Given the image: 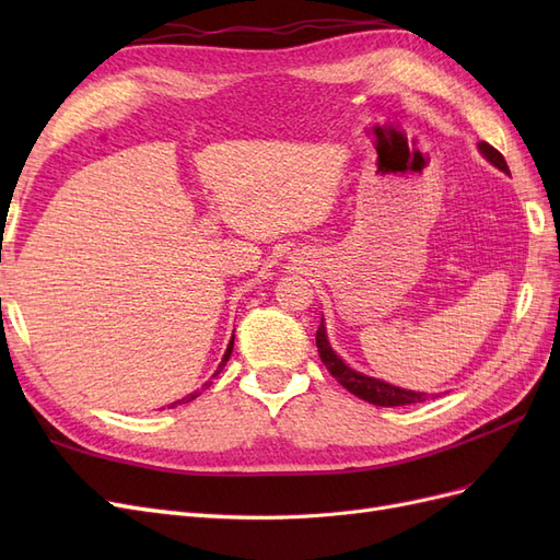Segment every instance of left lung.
Masks as SVG:
<instances>
[{"instance_id":"1","label":"left lung","mask_w":560,"mask_h":560,"mask_svg":"<svg viewBox=\"0 0 560 560\" xmlns=\"http://www.w3.org/2000/svg\"><path fill=\"white\" fill-rule=\"evenodd\" d=\"M479 151L481 154L493 163L495 167H500L502 173L510 175V167H506L504 156L495 147H490L488 142H479ZM315 343H317V352H319V360L329 369V374L341 383L348 393H352L354 397H360L369 404H376V406H406V404H416V401H425L428 395L425 393H413V389H404L397 385H389L385 381L378 378H371L360 374V371L350 369L338 354L331 350L329 341H327V331L325 325L319 322V329L315 334Z\"/></svg>"}]
</instances>
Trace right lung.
I'll use <instances>...</instances> for the list:
<instances>
[{
    "mask_svg": "<svg viewBox=\"0 0 560 560\" xmlns=\"http://www.w3.org/2000/svg\"><path fill=\"white\" fill-rule=\"evenodd\" d=\"M231 352H233V336H231V341H229V348H226V352H224V358H222V364H219V369L214 371V376L219 374V371H222V369L226 366V362H229V358H231ZM214 376H212V378H214ZM210 383H212V381H208V383H206V385H202L200 389H206V387H210ZM200 389H196V393H191V395H186V397H184V399H179V401H173L171 406H167V409H173V406H177V404H189L191 399H196V397L200 395Z\"/></svg>",
    "mask_w": 560,
    "mask_h": 560,
    "instance_id": "right-lung-1",
    "label": "right lung"
}]
</instances>
